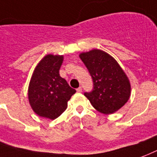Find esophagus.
Segmentation results:
<instances>
[{"label":"esophagus","mask_w":157,"mask_h":157,"mask_svg":"<svg viewBox=\"0 0 157 157\" xmlns=\"http://www.w3.org/2000/svg\"><path fill=\"white\" fill-rule=\"evenodd\" d=\"M76 90H77L78 92H82V87H78V88Z\"/></svg>","instance_id":"obj_1"}]
</instances>
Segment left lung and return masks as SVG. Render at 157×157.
Returning a JSON list of instances; mask_svg holds the SVG:
<instances>
[{"label": "left lung", "instance_id": "8db88e82", "mask_svg": "<svg viewBox=\"0 0 157 157\" xmlns=\"http://www.w3.org/2000/svg\"><path fill=\"white\" fill-rule=\"evenodd\" d=\"M92 78L93 88L84 92L92 106L109 115L127 102L131 87L128 77L112 56L101 50H92L79 55Z\"/></svg>", "mask_w": 157, "mask_h": 157}]
</instances>
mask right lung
<instances>
[{"label": "right lung", "mask_w": 157, "mask_h": 157, "mask_svg": "<svg viewBox=\"0 0 157 157\" xmlns=\"http://www.w3.org/2000/svg\"><path fill=\"white\" fill-rule=\"evenodd\" d=\"M63 56L47 55L35 68L29 87V100L37 115L51 120L59 117L75 94L66 80L59 76Z\"/></svg>", "instance_id": "obj_1"}]
</instances>
